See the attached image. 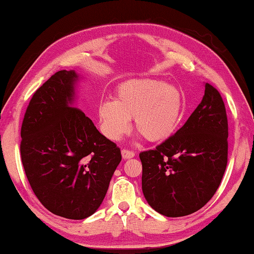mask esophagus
Segmentation results:
<instances>
[{
	"label": "esophagus",
	"instance_id": "esophagus-1",
	"mask_svg": "<svg viewBox=\"0 0 254 254\" xmlns=\"http://www.w3.org/2000/svg\"><path fill=\"white\" fill-rule=\"evenodd\" d=\"M121 154H122L123 159H130V158H132V157H134V156H135V154H134V152H132V150L126 149V148H123V149L121 150Z\"/></svg>",
	"mask_w": 254,
	"mask_h": 254
}]
</instances>
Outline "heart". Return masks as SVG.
<instances>
[{"label": "heart", "mask_w": 254, "mask_h": 254, "mask_svg": "<svg viewBox=\"0 0 254 254\" xmlns=\"http://www.w3.org/2000/svg\"><path fill=\"white\" fill-rule=\"evenodd\" d=\"M182 94L175 85L157 79H130L119 86L115 100L98 106L100 130L111 141H118L134 127L149 142L168 138L176 131L182 115Z\"/></svg>", "instance_id": "b5f03b06"}]
</instances>
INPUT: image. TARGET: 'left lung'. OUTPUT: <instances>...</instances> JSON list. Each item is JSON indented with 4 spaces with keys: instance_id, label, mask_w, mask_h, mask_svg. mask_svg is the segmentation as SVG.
Instances as JSON below:
<instances>
[{
    "instance_id": "1",
    "label": "left lung",
    "mask_w": 254,
    "mask_h": 254,
    "mask_svg": "<svg viewBox=\"0 0 254 254\" xmlns=\"http://www.w3.org/2000/svg\"><path fill=\"white\" fill-rule=\"evenodd\" d=\"M228 121L219 91L208 83L201 104L181 128L139 154L147 203L167 217L202 208L222 182L228 157Z\"/></svg>"
}]
</instances>
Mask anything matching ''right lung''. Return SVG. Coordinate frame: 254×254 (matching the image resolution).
<instances>
[{
    "mask_svg": "<svg viewBox=\"0 0 254 254\" xmlns=\"http://www.w3.org/2000/svg\"><path fill=\"white\" fill-rule=\"evenodd\" d=\"M79 76L59 71L32 96L21 124L20 156L32 191L51 213L93 215L121 161L117 145L72 107Z\"/></svg>",
    "mask_w": 254,
    "mask_h": 254,
    "instance_id": "obj_1",
    "label": "right lung"
}]
</instances>
